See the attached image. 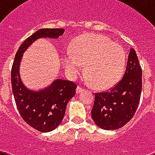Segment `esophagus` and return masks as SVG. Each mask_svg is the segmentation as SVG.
I'll use <instances>...</instances> for the list:
<instances>
[{
	"mask_svg": "<svg viewBox=\"0 0 155 155\" xmlns=\"http://www.w3.org/2000/svg\"><path fill=\"white\" fill-rule=\"evenodd\" d=\"M83 90H84V89H83L82 87H80V86H78L77 88H76V93H77V94H79V93H80V92H82Z\"/></svg>",
	"mask_w": 155,
	"mask_h": 155,
	"instance_id": "esophagus-1",
	"label": "esophagus"
}]
</instances>
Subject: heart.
Instances as JSON below:
<instances>
[{
    "label": "heart",
    "instance_id": "1",
    "mask_svg": "<svg viewBox=\"0 0 155 155\" xmlns=\"http://www.w3.org/2000/svg\"><path fill=\"white\" fill-rule=\"evenodd\" d=\"M63 67L71 79L85 71L87 80L97 87L106 88L122 76L126 63V53L122 46L106 36L87 34L72 42L71 50L63 53Z\"/></svg>",
    "mask_w": 155,
    "mask_h": 155
}]
</instances>
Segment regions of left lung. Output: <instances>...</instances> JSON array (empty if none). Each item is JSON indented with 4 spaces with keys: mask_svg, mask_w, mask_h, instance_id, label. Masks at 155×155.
Masks as SVG:
<instances>
[{
    "mask_svg": "<svg viewBox=\"0 0 155 155\" xmlns=\"http://www.w3.org/2000/svg\"><path fill=\"white\" fill-rule=\"evenodd\" d=\"M142 69L134 49H130L125 75L109 91L95 94L92 117L98 127L117 130L134 115L142 92Z\"/></svg>",
    "mask_w": 155,
    "mask_h": 155,
    "instance_id": "8db88e82",
    "label": "left lung"
}]
</instances>
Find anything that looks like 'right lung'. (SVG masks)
Returning a JSON list of instances; mask_svg holds the SVG:
<instances>
[{
  "label": "right lung",
  "instance_id": "1",
  "mask_svg": "<svg viewBox=\"0 0 155 155\" xmlns=\"http://www.w3.org/2000/svg\"><path fill=\"white\" fill-rule=\"evenodd\" d=\"M63 29H40L26 38L16 53L11 71L12 90L16 105L22 119L40 132H51L58 127L65 115L68 101L75 94L77 85L71 81L56 79L47 87L35 91L23 84L20 64L23 53L36 40L58 38Z\"/></svg>",
  "mask_w": 155,
  "mask_h": 155
}]
</instances>
